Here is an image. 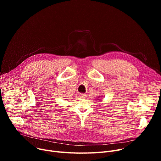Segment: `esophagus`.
Masks as SVG:
<instances>
[{
	"label": "esophagus",
	"mask_w": 161,
	"mask_h": 161,
	"mask_svg": "<svg viewBox=\"0 0 161 161\" xmlns=\"http://www.w3.org/2000/svg\"><path fill=\"white\" fill-rule=\"evenodd\" d=\"M86 94H85V93H79V97L80 98H84L86 97Z\"/></svg>",
	"instance_id": "obj_1"
}]
</instances>
